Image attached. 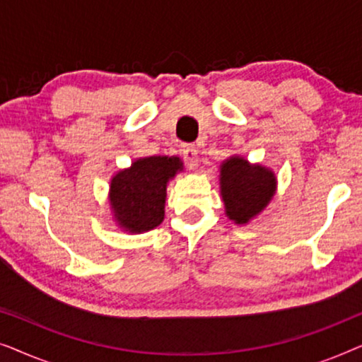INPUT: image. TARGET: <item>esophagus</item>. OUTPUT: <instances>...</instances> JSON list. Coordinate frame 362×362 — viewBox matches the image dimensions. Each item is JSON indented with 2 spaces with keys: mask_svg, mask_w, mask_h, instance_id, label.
Instances as JSON below:
<instances>
[{
  "mask_svg": "<svg viewBox=\"0 0 362 362\" xmlns=\"http://www.w3.org/2000/svg\"><path fill=\"white\" fill-rule=\"evenodd\" d=\"M181 155L189 166H197V150L194 145H182Z\"/></svg>",
  "mask_w": 362,
  "mask_h": 362,
  "instance_id": "obj_1",
  "label": "esophagus"
}]
</instances>
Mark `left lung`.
<instances>
[{
    "label": "left lung",
    "mask_w": 362,
    "mask_h": 362,
    "mask_svg": "<svg viewBox=\"0 0 362 362\" xmlns=\"http://www.w3.org/2000/svg\"><path fill=\"white\" fill-rule=\"evenodd\" d=\"M221 192L229 219L245 224L270 202L275 176L264 166H250L244 158L234 156L221 166Z\"/></svg>",
    "instance_id": "1"
}]
</instances>
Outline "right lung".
<instances>
[{
    "mask_svg": "<svg viewBox=\"0 0 362 362\" xmlns=\"http://www.w3.org/2000/svg\"><path fill=\"white\" fill-rule=\"evenodd\" d=\"M182 168L176 156H150L133 163L110 182V204L123 229H155L165 217L166 182Z\"/></svg>",
    "mask_w": 362,
    "mask_h": 362,
    "instance_id": "right-lung-1",
    "label": "right lung"
}]
</instances>
